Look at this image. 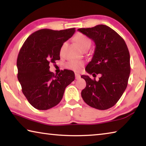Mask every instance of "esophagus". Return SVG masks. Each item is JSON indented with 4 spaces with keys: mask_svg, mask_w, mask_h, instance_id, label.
Segmentation results:
<instances>
[{
    "mask_svg": "<svg viewBox=\"0 0 146 146\" xmlns=\"http://www.w3.org/2000/svg\"><path fill=\"white\" fill-rule=\"evenodd\" d=\"M80 75H79V74H78V73H75V78H76V79H78V78H80Z\"/></svg>",
    "mask_w": 146,
    "mask_h": 146,
    "instance_id": "esophagus-1",
    "label": "esophagus"
}]
</instances>
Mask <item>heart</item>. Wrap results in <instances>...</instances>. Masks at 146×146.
<instances>
[{
	"label": "heart",
	"mask_w": 146,
	"mask_h": 146,
	"mask_svg": "<svg viewBox=\"0 0 146 146\" xmlns=\"http://www.w3.org/2000/svg\"><path fill=\"white\" fill-rule=\"evenodd\" d=\"M75 40L76 43L78 44V45L80 46V48L83 49L86 47H90L91 44V41L88 36L83 34H78L75 37ZM66 46V43L63 44V45L62 46L60 49V52H62L64 47ZM84 66V62L80 60H73L68 62L66 64V68H68V70H72L76 72H78L80 71L81 69Z\"/></svg>",
	"instance_id": "obj_1"
}]
</instances>
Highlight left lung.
<instances>
[{"instance_id": "left-lung-1", "label": "left lung", "mask_w": 146, "mask_h": 146, "mask_svg": "<svg viewBox=\"0 0 146 146\" xmlns=\"http://www.w3.org/2000/svg\"><path fill=\"white\" fill-rule=\"evenodd\" d=\"M95 44L93 58L86 72L100 74L99 80L82 75L86 87L81 92L84 102L91 107L105 110L116 104L127 88L131 71L130 55L126 44L117 32L103 24L80 28Z\"/></svg>"}]
</instances>
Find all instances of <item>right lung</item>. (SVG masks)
Listing matches in <instances>:
<instances>
[{
  "label": "right lung",
  "instance_id": "right-lung-1",
  "mask_svg": "<svg viewBox=\"0 0 146 146\" xmlns=\"http://www.w3.org/2000/svg\"><path fill=\"white\" fill-rule=\"evenodd\" d=\"M75 32V28L40 29L22 46L17 61V77L23 94L35 108L47 110L57 105L66 88L75 80L73 71L64 70L55 75L49 66L60 60L62 46Z\"/></svg>",
  "mask_w": 146,
  "mask_h": 146
}]
</instances>
